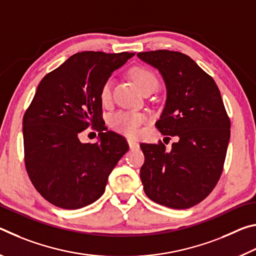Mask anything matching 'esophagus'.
<instances>
[{
    "label": "esophagus",
    "mask_w": 256,
    "mask_h": 256,
    "mask_svg": "<svg viewBox=\"0 0 256 256\" xmlns=\"http://www.w3.org/2000/svg\"><path fill=\"white\" fill-rule=\"evenodd\" d=\"M128 142L130 148H131V149H136V148H138V142L132 140V138H128Z\"/></svg>",
    "instance_id": "obj_1"
}]
</instances>
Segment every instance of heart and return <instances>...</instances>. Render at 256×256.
<instances>
[{
	"instance_id": "heart-1",
	"label": "heart",
	"mask_w": 256,
	"mask_h": 256,
	"mask_svg": "<svg viewBox=\"0 0 256 256\" xmlns=\"http://www.w3.org/2000/svg\"><path fill=\"white\" fill-rule=\"evenodd\" d=\"M131 76L136 81L141 92L154 86H158V79L154 73L144 66H136L131 70ZM112 78L104 82L99 97L102 104H107L112 99ZM146 122V116L141 112H118L112 116L110 124L112 128L128 136H136L141 131V125Z\"/></svg>"
}]
</instances>
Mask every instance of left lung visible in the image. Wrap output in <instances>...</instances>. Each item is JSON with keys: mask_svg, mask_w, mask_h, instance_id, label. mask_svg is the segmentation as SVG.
I'll use <instances>...</instances> for the list:
<instances>
[{"mask_svg": "<svg viewBox=\"0 0 256 256\" xmlns=\"http://www.w3.org/2000/svg\"><path fill=\"white\" fill-rule=\"evenodd\" d=\"M138 56L158 68L166 84V105L156 128L178 136L170 150L162 141L140 144L144 193L162 206L188 209L204 200L222 176L230 120L214 80L190 56L167 50Z\"/></svg>", "mask_w": 256, "mask_h": 256, "instance_id": "left-lung-1", "label": "left lung"}]
</instances>
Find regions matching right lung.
<instances>
[{
	"mask_svg": "<svg viewBox=\"0 0 256 256\" xmlns=\"http://www.w3.org/2000/svg\"><path fill=\"white\" fill-rule=\"evenodd\" d=\"M132 56L128 52H81L38 84L22 120L24 164L34 188L52 204L73 210L97 201L128 150L122 136L102 131L99 92ZM90 126L100 132V141L82 144L78 136Z\"/></svg>",
	"mask_w": 256,
	"mask_h": 256,
	"instance_id": "add662e5",
	"label": "right lung"
}]
</instances>
